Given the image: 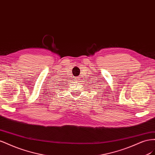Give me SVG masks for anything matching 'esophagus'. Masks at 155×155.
I'll use <instances>...</instances> for the list:
<instances>
[{
  "mask_svg": "<svg viewBox=\"0 0 155 155\" xmlns=\"http://www.w3.org/2000/svg\"><path fill=\"white\" fill-rule=\"evenodd\" d=\"M79 78H76V81H79Z\"/></svg>",
  "mask_w": 155,
  "mask_h": 155,
  "instance_id": "esophagus-1",
  "label": "esophagus"
}]
</instances>
